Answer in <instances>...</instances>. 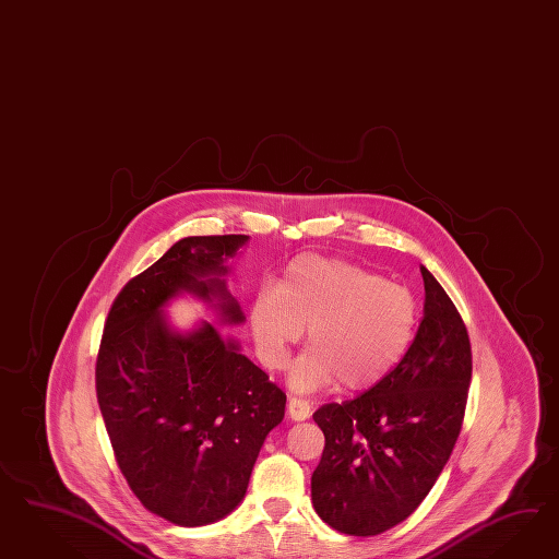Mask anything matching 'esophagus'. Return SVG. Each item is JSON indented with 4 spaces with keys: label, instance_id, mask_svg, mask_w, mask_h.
<instances>
[{
    "label": "esophagus",
    "instance_id": "obj_1",
    "mask_svg": "<svg viewBox=\"0 0 559 559\" xmlns=\"http://www.w3.org/2000/svg\"><path fill=\"white\" fill-rule=\"evenodd\" d=\"M287 412L290 420L304 423V420L311 416V406L305 400H299V397H288Z\"/></svg>",
    "mask_w": 559,
    "mask_h": 559
}]
</instances>
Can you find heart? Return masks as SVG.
<instances>
[{
	"instance_id": "b5f03b06",
	"label": "heart",
	"mask_w": 559,
	"mask_h": 559,
	"mask_svg": "<svg viewBox=\"0 0 559 559\" xmlns=\"http://www.w3.org/2000/svg\"><path fill=\"white\" fill-rule=\"evenodd\" d=\"M420 323L418 297L369 266L323 255H299L276 287L255 293L248 325L255 355L283 371L309 330V353L288 383L299 393L340 383L348 393L377 388L406 356Z\"/></svg>"
}]
</instances>
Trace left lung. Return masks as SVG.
<instances>
[{
	"label": "left lung",
	"instance_id": "left-lung-1",
	"mask_svg": "<svg viewBox=\"0 0 559 559\" xmlns=\"http://www.w3.org/2000/svg\"><path fill=\"white\" fill-rule=\"evenodd\" d=\"M424 316L406 356L377 388L313 414L325 437L311 475L323 523L371 537L420 507L453 453L472 383V346L457 307L420 266Z\"/></svg>",
	"mask_w": 559,
	"mask_h": 559
}]
</instances>
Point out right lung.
Listing matches in <instances>:
<instances>
[{"instance_id":"add662e5","label":"right lung","mask_w":559,"mask_h":559,"mask_svg":"<svg viewBox=\"0 0 559 559\" xmlns=\"http://www.w3.org/2000/svg\"><path fill=\"white\" fill-rule=\"evenodd\" d=\"M250 236L176 241L110 307L96 393L120 472L141 504L178 526L217 523L243 500L255 459L285 418L287 395L215 323L178 330L166 307L190 295L223 325L246 316L229 260Z\"/></svg>"}]
</instances>
